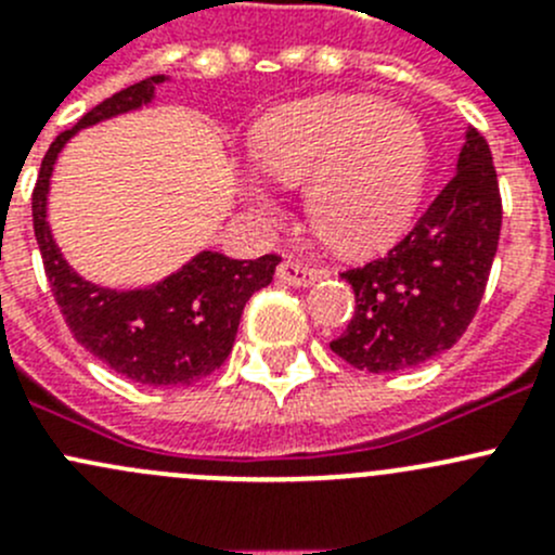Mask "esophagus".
I'll return each mask as SVG.
<instances>
[{
	"instance_id": "esophagus-1",
	"label": "esophagus",
	"mask_w": 555,
	"mask_h": 555,
	"mask_svg": "<svg viewBox=\"0 0 555 555\" xmlns=\"http://www.w3.org/2000/svg\"><path fill=\"white\" fill-rule=\"evenodd\" d=\"M276 276H279V282L289 284V287L306 289V287H311L313 282H317L319 271H317V268L300 266V262H295V260H284L282 266L276 268Z\"/></svg>"
}]
</instances>
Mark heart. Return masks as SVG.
I'll return each mask as SVG.
<instances>
[{
	"label": "heart",
	"instance_id": "obj_1",
	"mask_svg": "<svg viewBox=\"0 0 555 555\" xmlns=\"http://www.w3.org/2000/svg\"><path fill=\"white\" fill-rule=\"evenodd\" d=\"M251 158L273 182L306 184V215L319 236L346 255H371L411 225L429 144L411 112L362 93H330L268 112L251 137ZM244 201L262 225L282 217L260 184H246Z\"/></svg>",
	"mask_w": 555,
	"mask_h": 555
}]
</instances>
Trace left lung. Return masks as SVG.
I'll list each match as a JSON object with an SVG mask.
<instances>
[{
	"instance_id": "left-lung-1",
	"label": "left lung",
	"mask_w": 555,
	"mask_h": 555,
	"mask_svg": "<svg viewBox=\"0 0 555 555\" xmlns=\"http://www.w3.org/2000/svg\"><path fill=\"white\" fill-rule=\"evenodd\" d=\"M502 228L491 150L464 131L456 173L382 260L346 271L357 311L330 349L367 373H397L449 351L473 322Z\"/></svg>"
}]
</instances>
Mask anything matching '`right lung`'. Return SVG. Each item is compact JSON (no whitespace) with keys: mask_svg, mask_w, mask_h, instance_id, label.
I'll use <instances>...</instances> for the list:
<instances>
[{"mask_svg":"<svg viewBox=\"0 0 555 555\" xmlns=\"http://www.w3.org/2000/svg\"><path fill=\"white\" fill-rule=\"evenodd\" d=\"M171 77L158 75L115 93L59 133L44 153L31 217L44 273L72 335L82 349L120 376L147 386H190L225 362L236 340L246 300L268 287L276 255L233 260L204 249L182 268L147 287L117 289L88 282L66 262L48 222V193L55 160L72 137L96 122L153 104L155 88Z\"/></svg>","mask_w":555,"mask_h":555,"instance_id":"obj_1","label":"right lung"}]
</instances>
